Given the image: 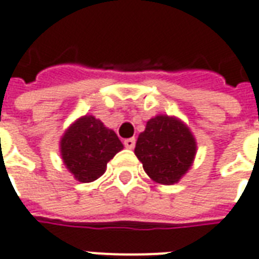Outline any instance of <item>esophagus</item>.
I'll return each instance as SVG.
<instances>
[{"label": "esophagus", "mask_w": 259, "mask_h": 259, "mask_svg": "<svg viewBox=\"0 0 259 259\" xmlns=\"http://www.w3.org/2000/svg\"><path fill=\"white\" fill-rule=\"evenodd\" d=\"M124 146L127 149H134L135 148V138H128L124 141Z\"/></svg>", "instance_id": "34e87169"}]
</instances>
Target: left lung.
<instances>
[{
    "instance_id": "8db88e82",
    "label": "left lung",
    "mask_w": 259,
    "mask_h": 259,
    "mask_svg": "<svg viewBox=\"0 0 259 259\" xmlns=\"http://www.w3.org/2000/svg\"><path fill=\"white\" fill-rule=\"evenodd\" d=\"M135 154L154 182L174 185L193 163L196 141L177 117L158 114L150 118L145 131L139 134Z\"/></svg>"
}]
</instances>
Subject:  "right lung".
<instances>
[{"label": "right lung", "mask_w": 259, "mask_h": 259, "mask_svg": "<svg viewBox=\"0 0 259 259\" xmlns=\"http://www.w3.org/2000/svg\"><path fill=\"white\" fill-rule=\"evenodd\" d=\"M122 148L116 132L94 116L75 120L60 139V154L66 168L84 184L102 177L107 163Z\"/></svg>", "instance_id": "right-lung-1"}]
</instances>
